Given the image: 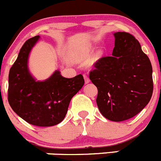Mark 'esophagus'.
<instances>
[{
    "label": "esophagus",
    "instance_id": "obj_1",
    "mask_svg": "<svg viewBox=\"0 0 161 161\" xmlns=\"http://www.w3.org/2000/svg\"><path fill=\"white\" fill-rule=\"evenodd\" d=\"M84 80H85V84H88V83L90 82V80H89L88 77H87V75H84Z\"/></svg>",
    "mask_w": 161,
    "mask_h": 161
}]
</instances>
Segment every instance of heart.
<instances>
[{"instance_id":"b5f03b06","label":"heart","mask_w":161,"mask_h":161,"mask_svg":"<svg viewBox=\"0 0 161 161\" xmlns=\"http://www.w3.org/2000/svg\"><path fill=\"white\" fill-rule=\"evenodd\" d=\"M91 52H92V48L91 47H88V48H86L84 49L83 52H81L80 53H78L77 55V58L79 60H84L86 58H87V56H88L89 55L91 54ZM102 55V52H98V53L96 54V58H100Z\"/></svg>"}]
</instances>
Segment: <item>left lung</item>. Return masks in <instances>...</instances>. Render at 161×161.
Masks as SVG:
<instances>
[{"label": "left lung", "instance_id": "1", "mask_svg": "<svg viewBox=\"0 0 161 161\" xmlns=\"http://www.w3.org/2000/svg\"><path fill=\"white\" fill-rule=\"evenodd\" d=\"M114 36L112 56L98 60L89 77L98 88L100 113L108 120L119 122L135 117L149 103L153 90V69L132 35L117 32Z\"/></svg>", "mask_w": 161, "mask_h": 161}]
</instances>
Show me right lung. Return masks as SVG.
I'll use <instances>...</instances> for the list:
<instances>
[{
  "label": "right lung",
  "instance_id": "right-lung-1",
  "mask_svg": "<svg viewBox=\"0 0 161 161\" xmlns=\"http://www.w3.org/2000/svg\"><path fill=\"white\" fill-rule=\"evenodd\" d=\"M40 40L36 36L25 42L10 69L8 98L11 107L27 123L35 126H54L63 120L70 100L83 87L81 74L73 78L55 70L44 80H36L30 72L29 56Z\"/></svg>",
  "mask_w": 161,
  "mask_h": 161
}]
</instances>
